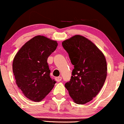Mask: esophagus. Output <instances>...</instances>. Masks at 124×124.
I'll list each match as a JSON object with an SVG mask.
<instances>
[{
	"label": "esophagus",
	"instance_id": "esophagus-1",
	"mask_svg": "<svg viewBox=\"0 0 124 124\" xmlns=\"http://www.w3.org/2000/svg\"><path fill=\"white\" fill-rule=\"evenodd\" d=\"M62 78L61 77V76H58V77L55 78V80L57 82H60L61 81H62Z\"/></svg>",
	"mask_w": 124,
	"mask_h": 124
}]
</instances>
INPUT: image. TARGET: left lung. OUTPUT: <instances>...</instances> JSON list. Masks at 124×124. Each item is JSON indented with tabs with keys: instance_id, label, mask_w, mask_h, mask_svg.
Masks as SVG:
<instances>
[{
	"instance_id": "left-lung-1",
	"label": "left lung",
	"mask_w": 124,
	"mask_h": 124,
	"mask_svg": "<svg viewBox=\"0 0 124 124\" xmlns=\"http://www.w3.org/2000/svg\"><path fill=\"white\" fill-rule=\"evenodd\" d=\"M62 45L74 66L65 87L75 103L85 104L97 95L104 85L107 76L105 57L91 41L81 35L64 40Z\"/></svg>"
}]
</instances>
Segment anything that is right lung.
I'll list each match as a JSON object with an SVG mask.
<instances>
[{
    "label": "right lung",
    "mask_w": 124,
    "mask_h": 124,
    "mask_svg": "<svg viewBox=\"0 0 124 124\" xmlns=\"http://www.w3.org/2000/svg\"><path fill=\"white\" fill-rule=\"evenodd\" d=\"M57 41L36 36L21 47L12 64L18 87L27 99L40 101L48 95L56 82L50 76L48 57L57 48Z\"/></svg>",
    "instance_id": "1"
}]
</instances>
